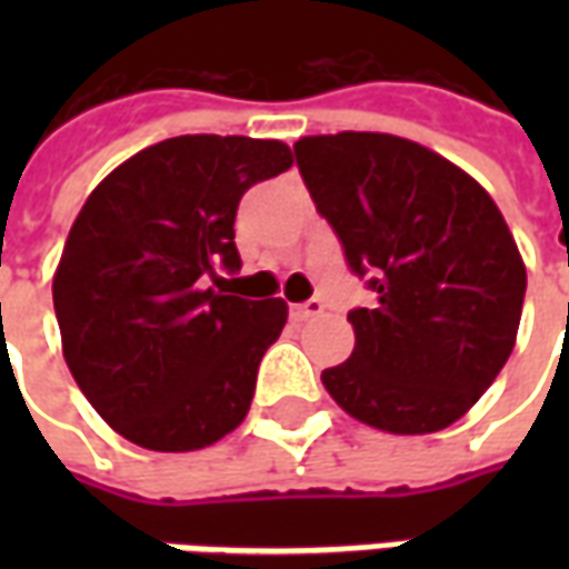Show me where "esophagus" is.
Returning a JSON list of instances; mask_svg holds the SVG:
<instances>
[{
  "label": "esophagus",
  "mask_w": 569,
  "mask_h": 569,
  "mask_svg": "<svg viewBox=\"0 0 569 569\" xmlns=\"http://www.w3.org/2000/svg\"><path fill=\"white\" fill-rule=\"evenodd\" d=\"M320 313H322L320 298H310V301H305V305H292V317H296L298 322L313 320V317H320Z\"/></svg>",
  "instance_id": "esophagus-1"
}]
</instances>
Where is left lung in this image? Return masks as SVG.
<instances>
[{
	"mask_svg": "<svg viewBox=\"0 0 569 569\" xmlns=\"http://www.w3.org/2000/svg\"><path fill=\"white\" fill-rule=\"evenodd\" d=\"M310 198L369 277L375 308L347 320L357 347L322 383L350 418L396 436L451 427L512 353L527 271L476 179L390 133L296 142Z\"/></svg>",
	"mask_w": 569,
	"mask_h": 569,
	"instance_id": "8db88e82",
	"label": "left lung"
}]
</instances>
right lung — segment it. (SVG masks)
<instances>
[{
    "instance_id": "right-lung-1",
    "label": "right lung",
    "mask_w": 569,
    "mask_h": 569,
    "mask_svg": "<svg viewBox=\"0 0 569 569\" xmlns=\"http://www.w3.org/2000/svg\"><path fill=\"white\" fill-rule=\"evenodd\" d=\"M292 167L280 140L173 137L116 167L54 273L63 357L97 415L149 451H198L243 423L283 298L228 296L247 188Z\"/></svg>"
}]
</instances>
